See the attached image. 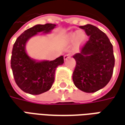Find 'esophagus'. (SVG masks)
<instances>
[{
  "label": "esophagus",
  "instance_id": "obj_1",
  "mask_svg": "<svg viewBox=\"0 0 125 125\" xmlns=\"http://www.w3.org/2000/svg\"><path fill=\"white\" fill-rule=\"evenodd\" d=\"M70 56H71V55H70V54H65V55L64 56V61H66V60L68 59V58L70 57Z\"/></svg>",
  "mask_w": 125,
  "mask_h": 125
}]
</instances>
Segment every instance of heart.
<instances>
[{
  "label": "heart",
  "instance_id": "heart-1",
  "mask_svg": "<svg viewBox=\"0 0 125 125\" xmlns=\"http://www.w3.org/2000/svg\"><path fill=\"white\" fill-rule=\"evenodd\" d=\"M75 39V46L78 48L82 45L87 40V36L84 31H75L69 33L67 36V40L69 42H72Z\"/></svg>",
  "mask_w": 125,
  "mask_h": 125
}]
</instances>
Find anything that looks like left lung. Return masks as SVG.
I'll list each match as a JSON object with an SVG mask.
<instances>
[{
  "mask_svg": "<svg viewBox=\"0 0 125 125\" xmlns=\"http://www.w3.org/2000/svg\"><path fill=\"white\" fill-rule=\"evenodd\" d=\"M80 28L89 36L80 53L73 57L76 65L73 73L75 86L85 93H94L105 87L113 74L115 58L113 46L107 35L93 25Z\"/></svg>",
  "mask_w": 125,
  "mask_h": 125,
  "instance_id": "obj_1",
  "label": "left lung"
}]
</instances>
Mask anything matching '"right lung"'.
Returning a JSON list of instances; mask_svg holds the SVG:
<instances>
[{
	"label": "right lung",
	"instance_id": "1",
	"mask_svg": "<svg viewBox=\"0 0 125 125\" xmlns=\"http://www.w3.org/2000/svg\"><path fill=\"white\" fill-rule=\"evenodd\" d=\"M56 24H37L26 30L16 39L12 50L11 67L15 83L25 93L40 94L51 88L54 82L55 71L63 64L62 56L54 61H37L32 59L26 52V43L38 32L48 33Z\"/></svg>",
	"mask_w": 125,
	"mask_h": 125
}]
</instances>
